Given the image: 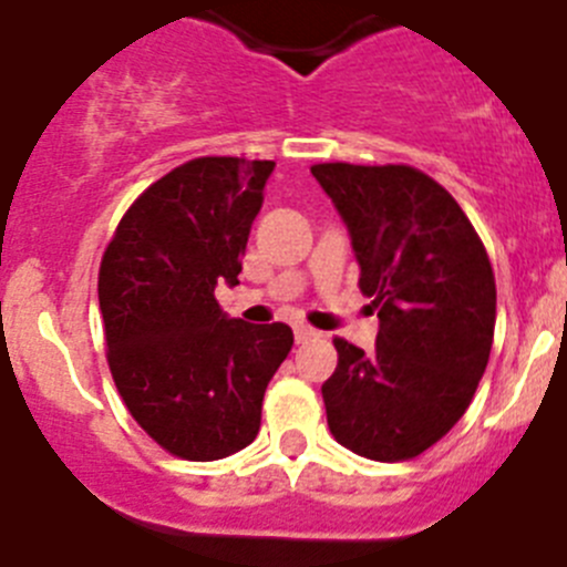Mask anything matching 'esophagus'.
<instances>
[{
    "mask_svg": "<svg viewBox=\"0 0 567 567\" xmlns=\"http://www.w3.org/2000/svg\"><path fill=\"white\" fill-rule=\"evenodd\" d=\"M293 336H296V341H299V344H305V341L316 339V336H319V333H316L313 328H308V324H296Z\"/></svg>",
    "mask_w": 567,
    "mask_h": 567,
    "instance_id": "esophagus-1",
    "label": "esophagus"
}]
</instances>
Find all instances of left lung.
<instances>
[{"label":"left lung","mask_w":567,"mask_h":567,"mask_svg":"<svg viewBox=\"0 0 567 567\" xmlns=\"http://www.w3.org/2000/svg\"><path fill=\"white\" fill-rule=\"evenodd\" d=\"M344 220L359 288L379 310L375 350L333 339L321 398L336 441L370 461H410L472 404L497 316L492 262L455 197L412 166H310Z\"/></svg>","instance_id":"obj_1"}]
</instances>
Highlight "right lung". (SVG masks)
<instances>
[{"label": "right lung", "mask_w": 567, "mask_h": 567, "mask_svg": "<svg viewBox=\"0 0 567 567\" xmlns=\"http://www.w3.org/2000/svg\"><path fill=\"white\" fill-rule=\"evenodd\" d=\"M274 161L197 157L124 214L99 274L106 361L141 430L186 461L257 437L265 386L290 347L282 321L231 319L214 288L239 285Z\"/></svg>", "instance_id": "add662e5"}]
</instances>
